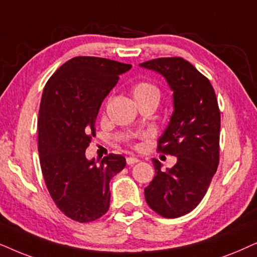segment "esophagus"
<instances>
[{"mask_svg": "<svg viewBox=\"0 0 257 257\" xmlns=\"http://www.w3.org/2000/svg\"><path fill=\"white\" fill-rule=\"evenodd\" d=\"M140 162V160L138 157L135 156H131V157H126V164H129V166H133V164Z\"/></svg>", "mask_w": 257, "mask_h": 257, "instance_id": "esophagus-1", "label": "esophagus"}]
</instances>
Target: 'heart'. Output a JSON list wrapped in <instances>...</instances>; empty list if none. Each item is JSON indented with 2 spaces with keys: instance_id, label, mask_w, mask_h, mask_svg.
<instances>
[{
  "instance_id": "b5f03b06",
  "label": "heart",
  "mask_w": 257,
  "mask_h": 257,
  "mask_svg": "<svg viewBox=\"0 0 257 257\" xmlns=\"http://www.w3.org/2000/svg\"><path fill=\"white\" fill-rule=\"evenodd\" d=\"M133 96L138 101L145 100V98L148 97H160V91L157 89L156 85H154L153 83H150L148 81H140L138 83H135L133 85Z\"/></svg>"
}]
</instances>
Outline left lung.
<instances>
[{
	"instance_id": "left-lung-1",
	"label": "left lung",
	"mask_w": 257,
	"mask_h": 257,
	"mask_svg": "<svg viewBox=\"0 0 257 257\" xmlns=\"http://www.w3.org/2000/svg\"><path fill=\"white\" fill-rule=\"evenodd\" d=\"M168 82L174 96L170 122L157 152L177 157L166 172L153 159L155 176L145 188L148 206L161 216H183L197 207L220 161L221 115L210 81L182 57H161L140 64Z\"/></svg>"
}]
</instances>
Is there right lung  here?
<instances>
[{"mask_svg": "<svg viewBox=\"0 0 257 257\" xmlns=\"http://www.w3.org/2000/svg\"><path fill=\"white\" fill-rule=\"evenodd\" d=\"M132 68L102 57L77 56L61 66L43 89L39 111V155L44 182L56 207L85 223L109 209V182L125 167L122 155L87 160L95 122L119 75Z\"/></svg>", "mask_w": 257, "mask_h": 257, "instance_id": "1", "label": "right lung"}]
</instances>
